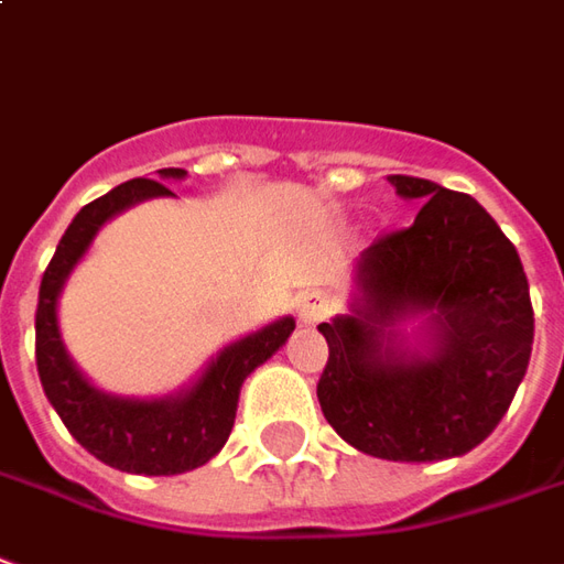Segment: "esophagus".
I'll use <instances>...</instances> for the list:
<instances>
[{
	"label": "esophagus",
	"instance_id": "obj_1",
	"mask_svg": "<svg viewBox=\"0 0 564 564\" xmlns=\"http://www.w3.org/2000/svg\"><path fill=\"white\" fill-rule=\"evenodd\" d=\"M336 311V302H333V295L326 293H311L305 295L302 302H299V321L302 323H317L323 317H329Z\"/></svg>",
	"mask_w": 564,
	"mask_h": 564
}]
</instances>
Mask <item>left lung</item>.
<instances>
[{
    "mask_svg": "<svg viewBox=\"0 0 564 564\" xmlns=\"http://www.w3.org/2000/svg\"><path fill=\"white\" fill-rule=\"evenodd\" d=\"M415 223L388 231L357 262L350 314L317 329L329 360L317 400L336 433L372 458L443 460L498 427L525 378L534 311L516 247L464 192L393 173ZM429 317V341L402 345L395 323Z\"/></svg>",
    "mask_w": 564,
    "mask_h": 564,
    "instance_id": "left-lung-1",
    "label": "left lung"
}]
</instances>
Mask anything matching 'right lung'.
Returning <instances> with one entry per match:
<instances>
[{
	"label": "right lung",
	"instance_id": "obj_1",
	"mask_svg": "<svg viewBox=\"0 0 564 564\" xmlns=\"http://www.w3.org/2000/svg\"><path fill=\"white\" fill-rule=\"evenodd\" d=\"M161 180H183V167H164ZM171 188L159 180L121 183L104 198L90 200L69 223L54 250V259L42 274L39 308H35V366L51 405L97 460L116 470L143 476H173L195 470L226 446L235 427L238 397L243 378L262 366L295 329L293 317L262 326L259 333L231 341L216 354V360L200 372L186 391L161 400H131L97 391L78 372L63 348L57 326V299L69 271L85 256L104 223L145 198H167Z\"/></svg>",
	"mask_w": 564,
	"mask_h": 564
}]
</instances>
